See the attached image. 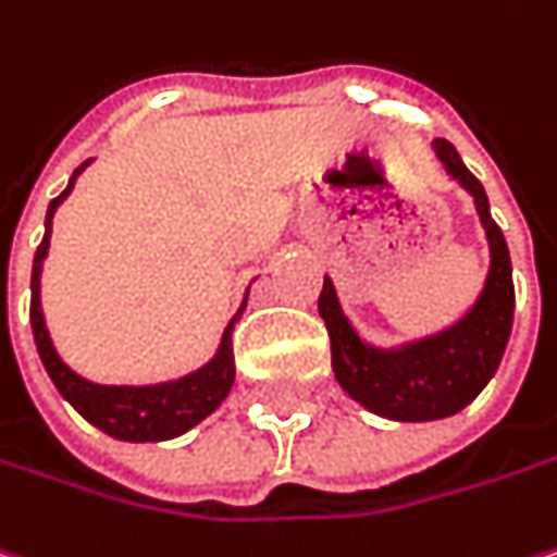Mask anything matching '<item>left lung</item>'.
Returning a JSON list of instances; mask_svg holds the SVG:
<instances>
[{
	"mask_svg": "<svg viewBox=\"0 0 557 557\" xmlns=\"http://www.w3.org/2000/svg\"><path fill=\"white\" fill-rule=\"evenodd\" d=\"M433 152L448 177L468 189L490 243V271L471 308L446 330L396 346H376L351 324L330 277H324L318 299L339 386L361 408L386 421H443L468 408L498 371L515 321L511 255L490 214L486 189L448 139H433Z\"/></svg>",
	"mask_w": 557,
	"mask_h": 557,
	"instance_id": "1",
	"label": "left lung"
}]
</instances>
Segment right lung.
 Here are the masks:
<instances>
[{
  "mask_svg": "<svg viewBox=\"0 0 557 557\" xmlns=\"http://www.w3.org/2000/svg\"><path fill=\"white\" fill-rule=\"evenodd\" d=\"M92 161V158H89ZM84 161L71 181L64 186L59 199L49 202L46 211V236L39 243L37 258H34V277H30V326H34V339H37V351L42 358L46 374L52 376L55 389L61 393V399L71 401L77 414H84L92 426H99L102 433H109L121 443H164L183 436L186 430H193L196 423H202L231 396L233 380H236V364H233L231 336L236 321L246 311V299L236 308L214 355L208 358L202 368L189 371V374L177 376V380H161V383H96L89 376L77 374L55 349L49 326H46V314H42V261L49 255V239H52V218L59 206L71 196L77 177L84 174V168L89 164Z\"/></svg>",
  "mask_w": 557,
  "mask_h": 557,
  "instance_id": "add662e5",
  "label": "right lung"
}]
</instances>
